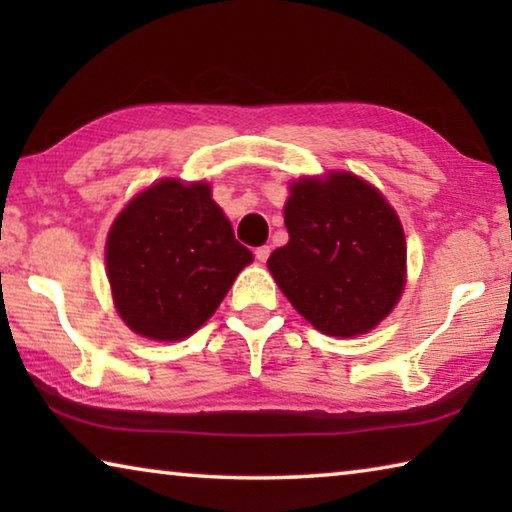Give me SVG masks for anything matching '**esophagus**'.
<instances>
[{"instance_id":"34e87169","label":"esophagus","mask_w":512,"mask_h":512,"mask_svg":"<svg viewBox=\"0 0 512 512\" xmlns=\"http://www.w3.org/2000/svg\"><path fill=\"white\" fill-rule=\"evenodd\" d=\"M268 255H271V246H259V248H255V257L259 259V262H266Z\"/></svg>"}]
</instances>
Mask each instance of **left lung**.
<instances>
[{
	"label": "left lung",
	"mask_w": 512,
	"mask_h": 512,
	"mask_svg": "<svg viewBox=\"0 0 512 512\" xmlns=\"http://www.w3.org/2000/svg\"><path fill=\"white\" fill-rule=\"evenodd\" d=\"M289 244L268 257L277 287L311 325L357 336L384 320L404 287L402 223L375 187L352 173L291 185Z\"/></svg>",
	"instance_id": "1"
}]
</instances>
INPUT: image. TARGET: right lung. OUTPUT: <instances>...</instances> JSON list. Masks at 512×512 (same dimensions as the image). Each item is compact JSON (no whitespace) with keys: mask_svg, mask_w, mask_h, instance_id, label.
I'll use <instances>...</instances> for the list:
<instances>
[{"mask_svg":"<svg viewBox=\"0 0 512 512\" xmlns=\"http://www.w3.org/2000/svg\"><path fill=\"white\" fill-rule=\"evenodd\" d=\"M250 262L205 183L149 187L117 216L106 246L119 316L155 341L194 334Z\"/></svg>","mask_w":512,"mask_h":512,"instance_id":"right-lung-1","label":"right lung"}]
</instances>
